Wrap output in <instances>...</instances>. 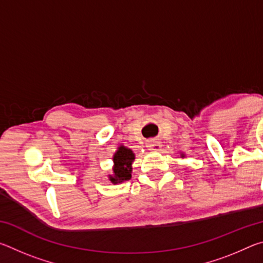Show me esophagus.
<instances>
[{
    "label": "esophagus",
    "mask_w": 263,
    "mask_h": 263,
    "mask_svg": "<svg viewBox=\"0 0 263 263\" xmlns=\"http://www.w3.org/2000/svg\"><path fill=\"white\" fill-rule=\"evenodd\" d=\"M161 142H160L159 140H149L147 142V147L151 149V151H159L160 148H161Z\"/></svg>",
    "instance_id": "1"
}]
</instances>
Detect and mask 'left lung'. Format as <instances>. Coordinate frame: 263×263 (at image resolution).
I'll use <instances>...</instances> for the list:
<instances>
[{
  "mask_svg": "<svg viewBox=\"0 0 263 263\" xmlns=\"http://www.w3.org/2000/svg\"><path fill=\"white\" fill-rule=\"evenodd\" d=\"M181 158H184V154H181Z\"/></svg>",
  "mask_w": 263,
  "mask_h": 263,
  "instance_id": "obj_1",
  "label": "left lung"
}]
</instances>
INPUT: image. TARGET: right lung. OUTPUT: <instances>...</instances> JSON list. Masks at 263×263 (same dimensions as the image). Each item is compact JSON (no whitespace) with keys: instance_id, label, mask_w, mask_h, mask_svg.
Masks as SVG:
<instances>
[{"instance_id":"right-lung-1","label":"right lung","mask_w":263,"mask_h":263,"mask_svg":"<svg viewBox=\"0 0 263 263\" xmlns=\"http://www.w3.org/2000/svg\"><path fill=\"white\" fill-rule=\"evenodd\" d=\"M114 174L109 175V180L114 184L131 179L132 162L135 160V153L125 146H119L114 155Z\"/></svg>"}]
</instances>
